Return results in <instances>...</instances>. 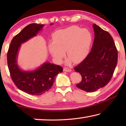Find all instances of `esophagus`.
I'll list each match as a JSON object with an SVG mask.
<instances>
[{"instance_id":"esophagus-1","label":"esophagus","mask_w":126,"mask_h":126,"mask_svg":"<svg viewBox=\"0 0 126 126\" xmlns=\"http://www.w3.org/2000/svg\"><path fill=\"white\" fill-rule=\"evenodd\" d=\"M63 71L64 72H71L72 70L70 69L69 68H63Z\"/></svg>"}]
</instances>
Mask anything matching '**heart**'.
<instances>
[{
    "mask_svg": "<svg viewBox=\"0 0 126 126\" xmlns=\"http://www.w3.org/2000/svg\"><path fill=\"white\" fill-rule=\"evenodd\" d=\"M92 36L87 29H81L76 26L58 30L52 35V43L48 45L51 56L58 62H61L67 56L74 63H79L84 59L89 53Z\"/></svg>",
    "mask_w": 126,
    "mask_h": 126,
    "instance_id": "obj_1",
    "label": "heart"
}]
</instances>
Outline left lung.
Returning a JSON list of instances; mask_svg holds the SVG:
<instances>
[{"label":"left lung","mask_w":126,"mask_h":126,"mask_svg":"<svg viewBox=\"0 0 126 126\" xmlns=\"http://www.w3.org/2000/svg\"><path fill=\"white\" fill-rule=\"evenodd\" d=\"M94 39L91 52L75 68L82 76L76 87L93 92L106 86L112 77L118 63V51L109 32L93 25Z\"/></svg>","instance_id":"1"}]
</instances>
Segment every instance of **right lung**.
<instances>
[{"label": "right lung", "mask_w": 126, "mask_h": 126, "mask_svg": "<svg viewBox=\"0 0 126 126\" xmlns=\"http://www.w3.org/2000/svg\"><path fill=\"white\" fill-rule=\"evenodd\" d=\"M44 26V25L37 23L27 25L13 38L7 52V64L12 80L18 89L32 95H41L49 91L55 77L63 71L61 66L48 62L30 71L20 69L17 63L21 44L37 35Z\"/></svg>", "instance_id": "right-lung-1"}]
</instances>
